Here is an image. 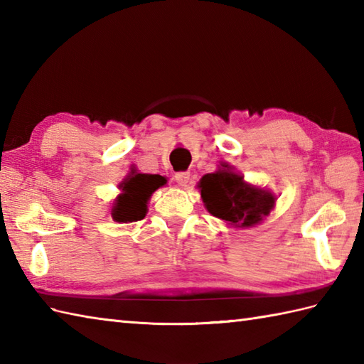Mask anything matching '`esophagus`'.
<instances>
[{
    "label": "esophagus",
    "instance_id": "34e87169",
    "mask_svg": "<svg viewBox=\"0 0 364 364\" xmlns=\"http://www.w3.org/2000/svg\"><path fill=\"white\" fill-rule=\"evenodd\" d=\"M175 180L178 184H180V186H188V183L191 180V173L189 172H178L175 175Z\"/></svg>",
    "mask_w": 364,
    "mask_h": 364
}]
</instances>
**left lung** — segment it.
Masks as SVG:
<instances>
[{
  "label": "left lung",
  "instance_id": "1",
  "mask_svg": "<svg viewBox=\"0 0 364 364\" xmlns=\"http://www.w3.org/2000/svg\"><path fill=\"white\" fill-rule=\"evenodd\" d=\"M214 173L205 175L197 184L205 208L214 218L228 225L249 228L269 215L275 205V196L244 181L233 167L222 162Z\"/></svg>",
  "mask_w": 364,
  "mask_h": 364
}]
</instances>
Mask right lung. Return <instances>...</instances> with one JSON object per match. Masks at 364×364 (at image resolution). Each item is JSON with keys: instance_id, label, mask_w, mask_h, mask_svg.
Wrapping results in <instances>:
<instances>
[{"instance_id": "add662e5", "label": "right lung", "mask_w": 364, "mask_h": 364, "mask_svg": "<svg viewBox=\"0 0 364 364\" xmlns=\"http://www.w3.org/2000/svg\"><path fill=\"white\" fill-rule=\"evenodd\" d=\"M167 180L161 175L139 173L133 167L125 180L119 184L122 191L114 202L111 215L115 222L128 223L142 220L146 214V203L151 194L161 186H164Z\"/></svg>"}]
</instances>
